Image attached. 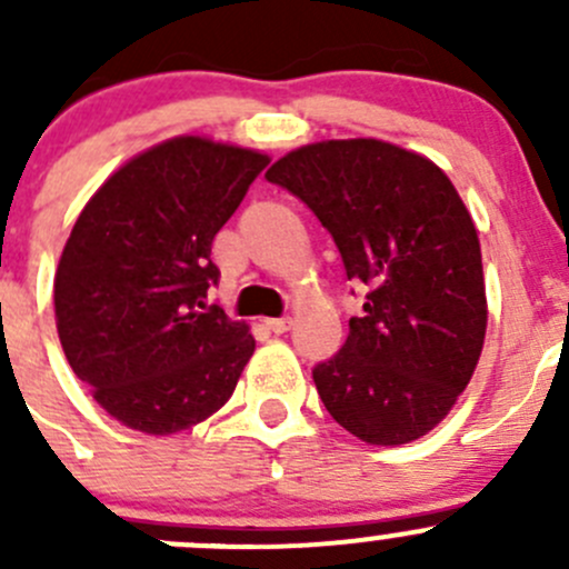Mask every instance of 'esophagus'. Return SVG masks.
Masks as SVG:
<instances>
[{"instance_id": "obj_1", "label": "esophagus", "mask_w": 569, "mask_h": 569, "mask_svg": "<svg viewBox=\"0 0 569 569\" xmlns=\"http://www.w3.org/2000/svg\"><path fill=\"white\" fill-rule=\"evenodd\" d=\"M291 325H295V319H291V317L267 319V327H269V330H272V332H278V336H280V332H289Z\"/></svg>"}]
</instances>
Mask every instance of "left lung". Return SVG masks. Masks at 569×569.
Instances as JSON below:
<instances>
[{"mask_svg":"<svg viewBox=\"0 0 569 569\" xmlns=\"http://www.w3.org/2000/svg\"><path fill=\"white\" fill-rule=\"evenodd\" d=\"M311 206L369 286L341 352L313 369L327 412L371 446L432 432L473 377L487 295L473 217L451 178L416 151L375 140H321L267 170Z\"/></svg>","mask_w":569,"mask_h":569,"instance_id":"1","label":"left lung"}]
</instances>
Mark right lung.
Masks as SVG:
<instances>
[{"instance_id":"obj_1","label":"right lung","mask_w":569,"mask_h":569,"mask_svg":"<svg viewBox=\"0 0 569 569\" xmlns=\"http://www.w3.org/2000/svg\"><path fill=\"white\" fill-rule=\"evenodd\" d=\"M267 164L256 148L170 137L120 164L73 222L54 272L57 332L123 427L176 435L231 399L256 338L203 311L220 278L211 242Z\"/></svg>"}]
</instances>
